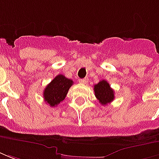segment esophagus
<instances>
[{
    "mask_svg": "<svg viewBox=\"0 0 159 159\" xmlns=\"http://www.w3.org/2000/svg\"><path fill=\"white\" fill-rule=\"evenodd\" d=\"M79 82H80V84H86V83L88 82V78H85V79H80V80H79Z\"/></svg>",
    "mask_w": 159,
    "mask_h": 159,
    "instance_id": "1",
    "label": "esophagus"
}]
</instances>
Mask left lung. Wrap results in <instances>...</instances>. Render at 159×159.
<instances>
[{"mask_svg":"<svg viewBox=\"0 0 159 159\" xmlns=\"http://www.w3.org/2000/svg\"><path fill=\"white\" fill-rule=\"evenodd\" d=\"M94 92L96 98L102 105H106L115 98L114 91L106 80H101L94 85Z\"/></svg>","mask_w":159,"mask_h":159,"instance_id":"obj_1","label":"left lung"}]
</instances>
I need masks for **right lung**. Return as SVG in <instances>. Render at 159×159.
<instances>
[{
  "label": "right lung",
  "instance_id": "add662e5",
  "mask_svg": "<svg viewBox=\"0 0 159 159\" xmlns=\"http://www.w3.org/2000/svg\"><path fill=\"white\" fill-rule=\"evenodd\" d=\"M73 84L74 82L70 79H67L62 74L57 75L43 91V98L46 103L49 104L50 107L57 106L65 99Z\"/></svg>",
  "mask_w": 159,
  "mask_h": 159
}]
</instances>
